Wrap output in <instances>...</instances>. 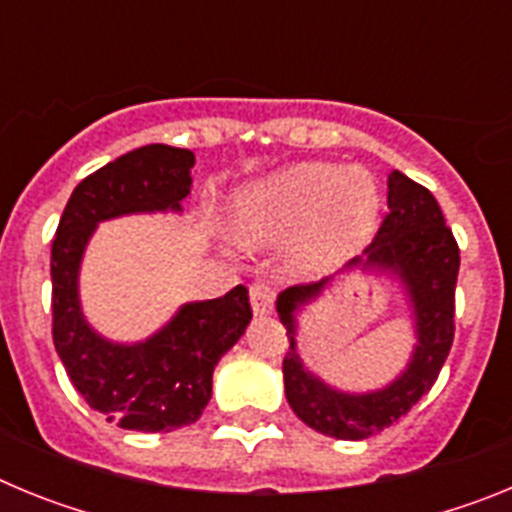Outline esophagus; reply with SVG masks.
<instances>
[{"label": "esophagus", "instance_id": "1", "mask_svg": "<svg viewBox=\"0 0 512 512\" xmlns=\"http://www.w3.org/2000/svg\"><path fill=\"white\" fill-rule=\"evenodd\" d=\"M248 295H251V307L256 315H269L271 307H274V287L269 282H264V279L253 282Z\"/></svg>", "mask_w": 512, "mask_h": 512}]
</instances>
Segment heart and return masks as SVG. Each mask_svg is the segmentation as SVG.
<instances>
[{"instance_id": "b5f03b06", "label": "heart", "mask_w": 512, "mask_h": 512, "mask_svg": "<svg viewBox=\"0 0 512 512\" xmlns=\"http://www.w3.org/2000/svg\"><path fill=\"white\" fill-rule=\"evenodd\" d=\"M377 217L379 192L366 171L297 164L241 192L235 235L261 246L295 233L289 269L318 277L354 259L377 230Z\"/></svg>"}]
</instances>
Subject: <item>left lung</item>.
I'll return each instance as SVG.
<instances>
[{
    "label": "left lung",
    "mask_w": 512,
    "mask_h": 512,
    "mask_svg": "<svg viewBox=\"0 0 512 512\" xmlns=\"http://www.w3.org/2000/svg\"><path fill=\"white\" fill-rule=\"evenodd\" d=\"M387 207L390 212L384 215L372 246L348 266L395 274L408 292L418 343L408 369L395 382L384 390L351 395L333 390L305 369L297 354L295 312L315 300L328 279L295 284L277 297L279 320L289 338V351L282 361L289 408L302 423L341 441L369 438L408 415L415 402L428 395L454 343V295L459 277L454 233L443 223L436 197L402 171H392L387 179Z\"/></svg>",
    "instance_id": "1"
}]
</instances>
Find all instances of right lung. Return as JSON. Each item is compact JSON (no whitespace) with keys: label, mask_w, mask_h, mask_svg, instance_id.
Segmentation results:
<instances>
[{"label":"right lung","mask_w":512,"mask_h":512,"mask_svg":"<svg viewBox=\"0 0 512 512\" xmlns=\"http://www.w3.org/2000/svg\"><path fill=\"white\" fill-rule=\"evenodd\" d=\"M187 148H135L71 192L51 246L53 343L79 395L125 431L169 433L194 423L212 397V372L251 323L243 284L217 300L189 302L140 343H112L84 320L79 266L94 228L130 212L182 210L192 187Z\"/></svg>","instance_id":"add662e5"}]
</instances>
